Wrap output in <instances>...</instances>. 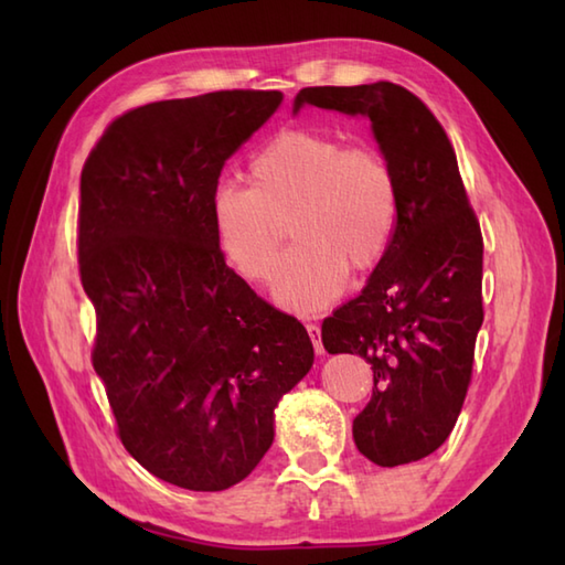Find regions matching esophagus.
Segmentation results:
<instances>
[{
  "label": "esophagus",
  "mask_w": 565,
  "mask_h": 565,
  "mask_svg": "<svg viewBox=\"0 0 565 565\" xmlns=\"http://www.w3.org/2000/svg\"><path fill=\"white\" fill-rule=\"evenodd\" d=\"M306 330H308V334H310V340H313L316 352H318V354L326 352V350H322V340H320V326H318V322H308Z\"/></svg>",
  "instance_id": "34e87169"
}]
</instances>
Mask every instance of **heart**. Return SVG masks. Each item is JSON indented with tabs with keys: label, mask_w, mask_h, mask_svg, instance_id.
I'll return each mask as SVG.
<instances>
[{
	"label": "heart",
	"mask_w": 565,
	"mask_h": 565,
	"mask_svg": "<svg viewBox=\"0 0 565 565\" xmlns=\"http://www.w3.org/2000/svg\"><path fill=\"white\" fill-rule=\"evenodd\" d=\"M211 223L223 259L252 284L274 276L289 223L298 245L284 259L274 298L310 313L342 294L350 269L364 274L386 257L398 186L379 150L286 130L252 158L249 186L213 191Z\"/></svg>",
	"instance_id": "1"
}]
</instances>
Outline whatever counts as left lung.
<instances>
[{
  "label": "left lung",
  "mask_w": 565,
  "mask_h": 565,
  "mask_svg": "<svg viewBox=\"0 0 565 565\" xmlns=\"http://www.w3.org/2000/svg\"><path fill=\"white\" fill-rule=\"evenodd\" d=\"M318 106L366 116L398 186V225L356 298L322 320L330 354H359L374 393L354 417L356 449L379 466L437 451L461 413L483 326V237L441 124L401 84L306 87Z\"/></svg>",
  "instance_id": "obj_1"
}]
</instances>
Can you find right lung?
Segmentation results:
<instances>
[{"instance_id":"right-lung-1","label":"right lung","mask_w":565,"mask_h":565,"mask_svg":"<svg viewBox=\"0 0 565 565\" xmlns=\"http://www.w3.org/2000/svg\"><path fill=\"white\" fill-rule=\"evenodd\" d=\"M281 99L227 89L138 106L104 130L79 179L94 371L128 454L186 490L255 471L274 407L313 366L306 328L227 267L211 223L225 160Z\"/></svg>"}]
</instances>
